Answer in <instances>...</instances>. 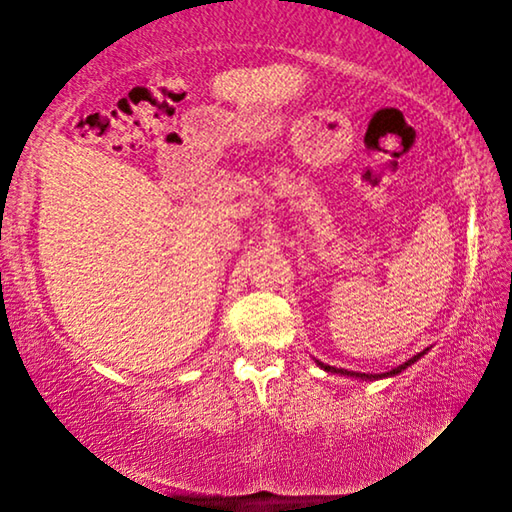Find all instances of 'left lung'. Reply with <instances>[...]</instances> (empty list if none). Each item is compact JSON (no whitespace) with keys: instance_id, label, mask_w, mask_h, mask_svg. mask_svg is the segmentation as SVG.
<instances>
[{"instance_id":"8db88e82","label":"left lung","mask_w":512,"mask_h":512,"mask_svg":"<svg viewBox=\"0 0 512 512\" xmlns=\"http://www.w3.org/2000/svg\"><path fill=\"white\" fill-rule=\"evenodd\" d=\"M427 352V350H424ZM424 352H420V354H415V357H411L409 361H404L402 366H397V368H393V370H388V372H379V375H366V372H354V370H345V368H334V366H327V363H323V361H316L320 368H323L325 372H336V375H343V377H359V379H381V377H395V375H400L402 370H406L411 366V363H415L418 361Z\"/></svg>"}]
</instances>
